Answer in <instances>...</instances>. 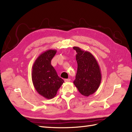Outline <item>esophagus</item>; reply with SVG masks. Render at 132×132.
<instances>
[{
  "label": "esophagus",
  "mask_w": 132,
  "mask_h": 132,
  "mask_svg": "<svg viewBox=\"0 0 132 132\" xmlns=\"http://www.w3.org/2000/svg\"><path fill=\"white\" fill-rule=\"evenodd\" d=\"M64 80H65V82H69V81H70V80H71V79H65Z\"/></svg>",
  "instance_id": "obj_1"
}]
</instances>
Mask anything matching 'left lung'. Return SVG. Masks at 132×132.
<instances>
[{"label": "left lung", "mask_w": 132, "mask_h": 132, "mask_svg": "<svg viewBox=\"0 0 132 132\" xmlns=\"http://www.w3.org/2000/svg\"><path fill=\"white\" fill-rule=\"evenodd\" d=\"M76 53L78 70L73 84L79 92L88 97L96 92L102 79L100 66L93 55L88 51L73 47Z\"/></svg>", "instance_id": "1"}]
</instances>
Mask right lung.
<instances>
[{
  "instance_id": "obj_1",
  "label": "right lung",
  "mask_w": 132,
  "mask_h": 132,
  "mask_svg": "<svg viewBox=\"0 0 132 132\" xmlns=\"http://www.w3.org/2000/svg\"><path fill=\"white\" fill-rule=\"evenodd\" d=\"M57 51L48 50L36 59L32 67V81L35 90L46 99H52L64 82L51 65V60Z\"/></svg>"
}]
</instances>
